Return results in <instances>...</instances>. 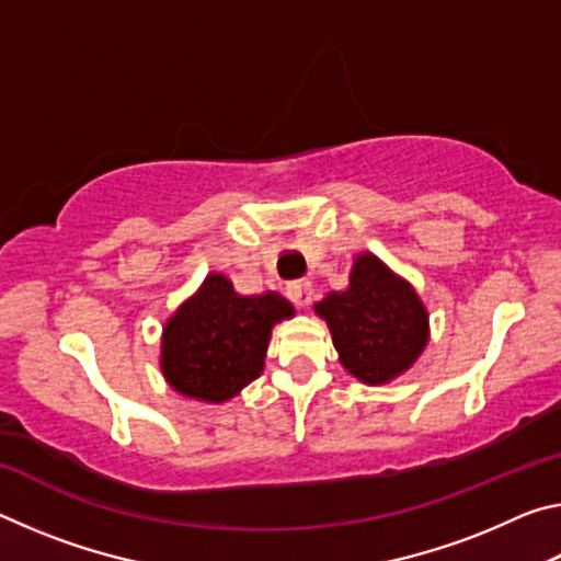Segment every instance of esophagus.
<instances>
[{"label": "esophagus", "mask_w": 561, "mask_h": 561, "mask_svg": "<svg viewBox=\"0 0 561 561\" xmlns=\"http://www.w3.org/2000/svg\"><path fill=\"white\" fill-rule=\"evenodd\" d=\"M287 291H289V297H291L294 304H297V307H307V304L311 301V282H307V279L291 282Z\"/></svg>", "instance_id": "34e87169"}]
</instances>
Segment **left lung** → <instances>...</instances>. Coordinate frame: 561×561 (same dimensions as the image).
<instances>
[{
    "mask_svg": "<svg viewBox=\"0 0 561 561\" xmlns=\"http://www.w3.org/2000/svg\"><path fill=\"white\" fill-rule=\"evenodd\" d=\"M327 319L339 360L364 383H388L413 366L428 344V311L405 279L371 252L358 254L348 289L314 304Z\"/></svg>",
    "mask_w": 561,
    "mask_h": 561,
    "instance_id": "8db88e82",
    "label": "left lung"
}]
</instances>
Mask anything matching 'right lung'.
I'll return each instance as SVG.
<instances>
[{"mask_svg": "<svg viewBox=\"0 0 561 561\" xmlns=\"http://www.w3.org/2000/svg\"><path fill=\"white\" fill-rule=\"evenodd\" d=\"M289 317L294 307L277 291L240 297L225 274H207L163 329L165 381L197 401H230L262 374L272 327Z\"/></svg>", "mask_w": 561, "mask_h": 561, "instance_id": "obj_1", "label": "right lung"}]
</instances>
